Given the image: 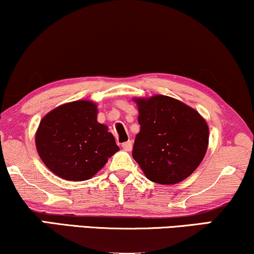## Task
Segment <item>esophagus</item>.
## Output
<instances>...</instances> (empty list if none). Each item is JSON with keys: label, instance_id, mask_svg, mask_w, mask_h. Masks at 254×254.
<instances>
[{"label": "esophagus", "instance_id": "34e87169", "mask_svg": "<svg viewBox=\"0 0 254 254\" xmlns=\"http://www.w3.org/2000/svg\"><path fill=\"white\" fill-rule=\"evenodd\" d=\"M122 148H123L125 151H131V149H132V142H131V140L124 142L123 144H122Z\"/></svg>", "mask_w": 254, "mask_h": 254}]
</instances>
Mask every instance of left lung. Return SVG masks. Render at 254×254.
Masks as SVG:
<instances>
[{"mask_svg": "<svg viewBox=\"0 0 254 254\" xmlns=\"http://www.w3.org/2000/svg\"><path fill=\"white\" fill-rule=\"evenodd\" d=\"M140 131L132 157L146 179L175 185L200 166L208 148L209 129L196 110L175 98L156 94L133 98Z\"/></svg>", "mask_w": 254, "mask_h": 254, "instance_id": "obj_1", "label": "left lung"}]
</instances>
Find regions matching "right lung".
<instances>
[{"label":"right lung","instance_id":"add662e5","mask_svg":"<svg viewBox=\"0 0 254 254\" xmlns=\"http://www.w3.org/2000/svg\"><path fill=\"white\" fill-rule=\"evenodd\" d=\"M97 104L75 100L58 106L40 122L35 145L45 166L67 181L90 180L119 150Z\"/></svg>","mask_w":254,"mask_h":254}]
</instances>
